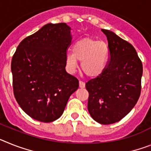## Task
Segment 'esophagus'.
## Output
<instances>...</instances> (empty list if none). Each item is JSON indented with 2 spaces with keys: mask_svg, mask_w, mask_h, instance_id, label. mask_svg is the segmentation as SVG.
<instances>
[{
  "mask_svg": "<svg viewBox=\"0 0 151 151\" xmlns=\"http://www.w3.org/2000/svg\"><path fill=\"white\" fill-rule=\"evenodd\" d=\"M79 87H81V88H84L85 87V83L83 81H79Z\"/></svg>",
  "mask_w": 151,
  "mask_h": 151,
  "instance_id": "1",
  "label": "esophagus"
}]
</instances>
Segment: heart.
Instances as JSON below:
<instances>
[{
  "label": "heart",
  "instance_id": "b5f03b06",
  "mask_svg": "<svg viewBox=\"0 0 151 151\" xmlns=\"http://www.w3.org/2000/svg\"><path fill=\"white\" fill-rule=\"evenodd\" d=\"M110 56V48L104 41L85 37L76 41L72 47V54L66 56V67L70 73H74L78 68V60L87 77L96 78L106 69Z\"/></svg>",
  "mask_w": 151,
  "mask_h": 151
}]
</instances>
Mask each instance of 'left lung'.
<instances>
[{"label":"left lung","mask_w":151,"mask_h":151,"mask_svg":"<svg viewBox=\"0 0 151 151\" xmlns=\"http://www.w3.org/2000/svg\"><path fill=\"white\" fill-rule=\"evenodd\" d=\"M110 48L106 69L86 83L87 109L101 124L118 122L134 108L141 91L143 66L135 48L109 30L101 29Z\"/></svg>","instance_id":"8db88e82"}]
</instances>
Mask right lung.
Returning <instances> with one entry per match:
<instances>
[{"mask_svg":"<svg viewBox=\"0 0 151 151\" xmlns=\"http://www.w3.org/2000/svg\"><path fill=\"white\" fill-rule=\"evenodd\" d=\"M71 28L65 23L47 24L20 43L12 58L14 97L27 114L49 123L64 113L79 81L67 73V48Z\"/></svg>","mask_w":151,"mask_h":151,"instance_id":"1","label":"right lung"}]
</instances>
